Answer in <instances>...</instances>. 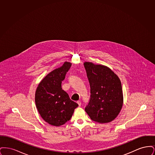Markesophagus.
<instances>
[{
  "mask_svg": "<svg viewBox=\"0 0 155 155\" xmlns=\"http://www.w3.org/2000/svg\"><path fill=\"white\" fill-rule=\"evenodd\" d=\"M77 103H78V106H81V101H77Z\"/></svg>",
  "mask_w": 155,
  "mask_h": 155,
  "instance_id": "obj_1",
  "label": "esophagus"
}]
</instances>
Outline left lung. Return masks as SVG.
Returning <instances> with one entry per match:
<instances>
[{"label":"left lung","mask_w":155,"mask_h":155,"mask_svg":"<svg viewBox=\"0 0 155 155\" xmlns=\"http://www.w3.org/2000/svg\"><path fill=\"white\" fill-rule=\"evenodd\" d=\"M91 95L85 110L91 119L99 123H107L118 116L123 103L121 81L107 67L85 62Z\"/></svg>","instance_id":"1"}]
</instances>
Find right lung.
<instances>
[{
  "mask_svg": "<svg viewBox=\"0 0 155 155\" xmlns=\"http://www.w3.org/2000/svg\"><path fill=\"white\" fill-rule=\"evenodd\" d=\"M71 64L65 62L48 74L39 83L35 92L37 109L46 122L54 126L64 124L71 118L78 104L70 99L61 88V82Z\"/></svg>",
  "mask_w": 155,
  "mask_h": 155,
  "instance_id": "add662e5",
  "label": "right lung"
}]
</instances>
